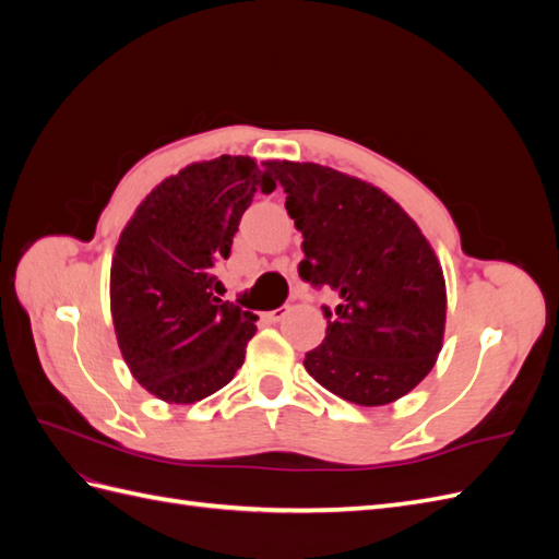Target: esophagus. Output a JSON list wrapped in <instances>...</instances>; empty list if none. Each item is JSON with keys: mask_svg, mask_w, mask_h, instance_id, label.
<instances>
[{"mask_svg": "<svg viewBox=\"0 0 559 559\" xmlns=\"http://www.w3.org/2000/svg\"><path fill=\"white\" fill-rule=\"evenodd\" d=\"M286 312H289V308H277V310H273V312H265V319H270V321H282L284 317H286Z\"/></svg>", "mask_w": 559, "mask_h": 559, "instance_id": "esophagus-1", "label": "esophagus"}]
</instances>
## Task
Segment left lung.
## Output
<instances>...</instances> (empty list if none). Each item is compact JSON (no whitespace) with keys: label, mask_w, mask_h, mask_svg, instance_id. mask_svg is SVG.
Here are the masks:
<instances>
[{"label":"left lung","mask_w":559,"mask_h":559,"mask_svg":"<svg viewBox=\"0 0 559 559\" xmlns=\"http://www.w3.org/2000/svg\"><path fill=\"white\" fill-rule=\"evenodd\" d=\"M302 233L300 280L331 289L326 337L308 373L359 405H384L429 376L445 329V280L431 245L376 186L317 163L273 160Z\"/></svg>","instance_id":"8db88e82"}]
</instances>
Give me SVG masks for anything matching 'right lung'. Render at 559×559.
I'll return each mask as SVG.
<instances>
[{"instance_id":"add662e5","label":"right lung","mask_w":559,"mask_h":559,"mask_svg":"<svg viewBox=\"0 0 559 559\" xmlns=\"http://www.w3.org/2000/svg\"><path fill=\"white\" fill-rule=\"evenodd\" d=\"M257 191L273 193L275 181L249 156L193 163L144 198L116 245V341L134 380L167 403L226 386L257 333V314L214 294V267Z\"/></svg>"}]
</instances>
